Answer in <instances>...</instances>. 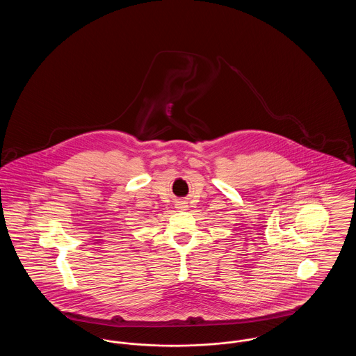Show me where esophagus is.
I'll list each match as a JSON object with an SVG mask.
<instances>
[{
    "instance_id": "obj_1",
    "label": "esophagus",
    "mask_w": 356,
    "mask_h": 356,
    "mask_svg": "<svg viewBox=\"0 0 356 356\" xmlns=\"http://www.w3.org/2000/svg\"><path fill=\"white\" fill-rule=\"evenodd\" d=\"M186 200H179L177 204H176V208L177 209H181V211H186V208H188V205H186Z\"/></svg>"
}]
</instances>
